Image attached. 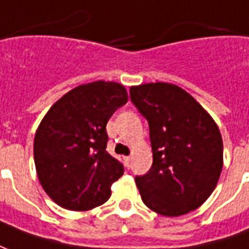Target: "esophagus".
Listing matches in <instances>:
<instances>
[{
	"label": "esophagus",
	"mask_w": 249,
	"mask_h": 249,
	"mask_svg": "<svg viewBox=\"0 0 249 249\" xmlns=\"http://www.w3.org/2000/svg\"><path fill=\"white\" fill-rule=\"evenodd\" d=\"M123 160H124V165H126V167H127V168L131 167V156H127V157H124Z\"/></svg>",
	"instance_id": "1"
}]
</instances>
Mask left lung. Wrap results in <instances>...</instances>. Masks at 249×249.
<instances>
[{
  "label": "left lung",
  "mask_w": 249,
  "mask_h": 249,
  "mask_svg": "<svg viewBox=\"0 0 249 249\" xmlns=\"http://www.w3.org/2000/svg\"><path fill=\"white\" fill-rule=\"evenodd\" d=\"M149 123L153 164L135 176L143 203L156 213H190L212 195L222 171V138L213 118L184 89L167 82L130 88Z\"/></svg>",
  "instance_id": "left-lung-1"
}]
</instances>
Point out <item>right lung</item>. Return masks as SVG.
Listing matches in <instances>:
<instances>
[{
  "label": "right lung",
  "instance_id": "1",
  "mask_svg": "<svg viewBox=\"0 0 249 249\" xmlns=\"http://www.w3.org/2000/svg\"><path fill=\"white\" fill-rule=\"evenodd\" d=\"M127 99L118 82H90L61 97L40 122L34 141L36 172L44 191L63 209L85 212L111 196L124 168L106 150V126Z\"/></svg>",
  "mask_w": 249,
  "mask_h": 249
}]
</instances>
